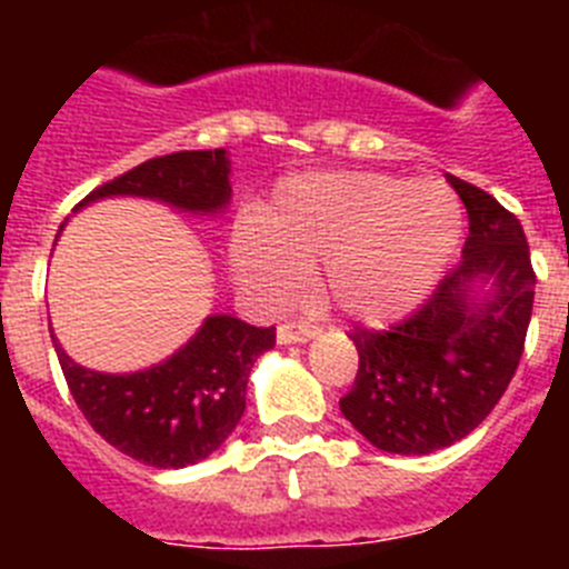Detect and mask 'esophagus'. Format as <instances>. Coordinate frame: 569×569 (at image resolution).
Listing matches in <instances>:
<instances>
[{
	"label": "esophagus",
	"instance_id": "1",
	"mask_svg": "<svg viewBox=\"0 0 569 569\" xmlns=\"http://www.w3.org/2000/svg\"><path fill=\"white\" fill-rule=\"evenodd\" d=\"M316 336V325L310 321H284L276 330V339L279 345H301V341H310Z\"/></svg>",
	"mask_w": 569,
	"mask_h": 569
}]
</instances>
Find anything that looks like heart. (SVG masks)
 Returning <instances> with one entry per match:
<instances>
[{"instance_id": "1", "label": "heart", "mask_w": 569, "mask_h": 569, "mask_svg": "<svg viewBox=\"0 0 569 569\" xmlns=\"http://www.w3.org/2000/svg\"><path fill=\"white\" fill-rule=\"evenodd\" d=\"M261 233L248 230L233 244L236 270L259 293L288 299L305 284V270L328 264L336 305L367 325H385L436 288L459 248L461 204L436 179L305 176L281 184Z\"/></svg>"}]
</instances>
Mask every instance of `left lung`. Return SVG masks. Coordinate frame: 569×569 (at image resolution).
I'll use <instances>...</instances> for the list:
<instances>
[{
  "label": "left lung",
  "mask_w": 569,
  "mask_h": 569,
  "mask_svg": "<svg viewBox=\"0 0 569 569\" xmlns=\"http://www.w3.org/2000/svg\"><path fill=\"white\" fill-rule=\"evenodd\" d=\"M447 182L470 219L461 261L410 319L350 333L359 373L339 407L387 453L425 456L472 433L525 353L536 273L521 222L476 184L450 173ZM476 283L493 290L476 297Z\"/></svg>",
  "instance_id": "left-lung-1"
}]
</instances>
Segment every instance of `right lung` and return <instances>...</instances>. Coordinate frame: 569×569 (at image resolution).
<instances>
[{"label":"right lung","mask_w":569,"mask_h":569,"mask_svg":"<svg viewBox=\"0 0 569 569\" xmlns=\"http://www.w3.org/2000/svg\"><path fill=\"white\" fill-rule=\"evenodd\" d=\"M104 196H144L190 213H219L230 202V159L222 148L156 156L99 184L77 208ZM273 345L276 328L208 316L168 361L113 376L77 365L53 339L70 396L88 425L119 453L150 467L208 459L239 425L250 367Z\"/></svg>","instance_id":"obj_1"}]
</instances>
